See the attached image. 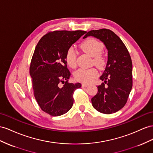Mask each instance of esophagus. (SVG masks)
<instances>
[{
    "label": "esophagus",
    "instance_id": "1",
    "mask_svg": "<svg viewBox=\"0 0 153 153\" xmlns=\"http://www.w3.org/2000/svg\"><path fill=\"white\" fill-rule=\"evenodd\" d=\"M88 84H86V83H82V87H88Z\"/></svg>",
    "mask_w": 153,
    "mask_h": 153
}]
</instances>
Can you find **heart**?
Returning <instances> with one entry per match:
<instances>
[{
	"mask_svg": "<svg viewBox=\"0 0 153 153\" xmlns=\"http://www.w3.org/2000/svg\"><path fill=\"white\" fill-rule=\"evenodd\" d=\"M80 48L85 52L92 56V62L98 68H102L106 65V57L101 52L104 46L101 41L94 38H88L81 43ZM76 52L73 47L68 48L65 53V61L69 67L72 68L76 67ZM97 75L98 71L95 68H80L74 73V77L77 81L88 83L94 79Z\"/></svg>",
	"mask_w": 153,
	"mask_h": 153,
	"instance_id": "1",
	"label": "heart"
}]
</instances>
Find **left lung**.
I'll list each match as a JSON object with an SVG mask.
<instances>
[{
  "label": "left lung",
  "mask_w": 153,
  "mask_h": 153,
  "mask_svg": "<svg viewBox=\"0 0 153 153\" xmlns=\"http://www.w3.org/2000/svg\"><path fill=\"white\" fill-rule=\"evenodd\" d=\"M92 36L100 39L108 50V61L97 86L98 92L91 101L96 110L112 114L122 108L128 100L132 87V64L123 41L112 31L106 28L89 31L83 38Z\"/></svg>",
  "instance_id": "8db88e82"
}]
</instances>
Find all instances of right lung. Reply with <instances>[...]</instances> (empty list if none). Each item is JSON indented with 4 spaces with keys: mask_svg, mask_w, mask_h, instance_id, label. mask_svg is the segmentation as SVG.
Here are the masks:
<instances>
[{
    "mask_svg": "<svg viewBox=\"0 0 153 153\" xmlns=\"http://www.w3.org/2000/svg\"><path fill=\"white\" fill-rule=\"evenodd\" d=\"M86 32L56 30L43 36L35 48L30 66L33 95L42 111L50 116L65 114L72 108L73 95L81 83L69 82L65 61L68 48Z\"/></svg>",
    "mask_w": 153,
    "mask_h": 153,
    "instance_id": "add662e5",
    "label": "right lung"
}]
</instances>
